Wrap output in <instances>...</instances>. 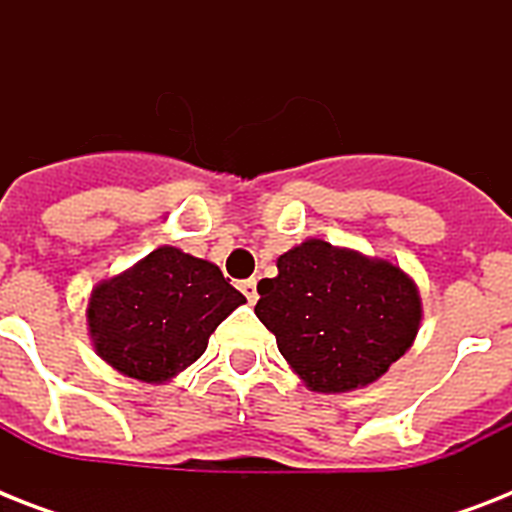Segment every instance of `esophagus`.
I'll return each mask as SVG.
<instances>
[{"mask_svg":"<svg viewBox=\"0 0 512 512\" xmlns=\"http://www.w3.org/2000/svg\"><path fill=\"white\" fill-rule=\"evenodd\" d=\"M241 292H244V297H247L249 303H255V300H257V281L255 279L241 281Z\"/></svg>","mask_w":512,"mask_h":512,"instance_id":"obj_1","label":"esophagus"}]
</instances>
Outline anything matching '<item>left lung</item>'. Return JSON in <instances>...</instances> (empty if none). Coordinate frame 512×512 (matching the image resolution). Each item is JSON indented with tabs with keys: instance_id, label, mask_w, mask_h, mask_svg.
Masks as SVG:
<instances>
[{
	"instance_id": "obj_1",
	"label": "left lung",
	"mask_w": 512,
	"mask_h": 512,
	"mask_svg": "<svg viewBox=\"0 0 512 512\" xmlns=\"http://www.w3.org/2000/svg\"><path fill=\"white\" fill-rule=\"evenodd\" d=\"M257 284L255 313L313 393L372 385L414 345L420 289L396 263L305 239Z\"/></svg>"
}]
</instances>
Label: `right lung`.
<instances>
[{"label": "right lung", "instance_id": "obj_1", "mask_svg": "<svg viewBox=\"0 0 512 512\" xmlns=\"http://www.w3.org/2000/svg\"><path fill=\"white\" fill-rule=\"evenodd\" d=\"M244 303L215 263L164 244L92 287L87 332L111 369L164 385L207 350L220 321Z\"/></svg>", "mask_w": 512, "mask_h": 512}]
</instances>
